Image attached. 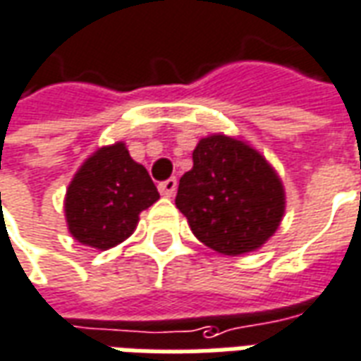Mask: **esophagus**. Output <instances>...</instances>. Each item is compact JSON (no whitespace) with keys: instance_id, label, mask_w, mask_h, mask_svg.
<instances>
[{"instance_id":"obj_1","label":"esophagus","mask_w":361,"mask_h":361,"mask_svg":"<svg viewBox=\"0 0 361 361\" xmlns=\"http://www.w3.org/2000/svg\"><path fill=\"white\" fill-rule=\"evenodd\" d=\"M159 192L163 194V196H167V198H171V196H175L176 192V178H167V180H163V183H159Z\"/></svg>"}]
</instances>
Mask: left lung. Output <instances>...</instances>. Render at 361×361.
<instances>
[{"mask_svg": "<svg viewBox=\"0 0 361 361\" xmlns=\"http://www.w3.org/2000/svg\"><path fill=\"white\" fill-rule=\"evenodd\" d=\"M175 204L206 247L237 257L257 250L276 233L286 209L280 176L257 149L214 134L192 152Z\"/></svg>", "mask_w": 361, "mask_h": 361, "instance_id": "8db88e82", "label": "left lung"}]
</instances>
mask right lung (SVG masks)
Listing matches in <instances>:
<instances>
[{
  "label": "right lung",
  "instance_id": "1",
  "mask_svg": "<svg viewBox=\"0 0 361 361\" xmlns=\"http://www.w3.org/2000/svg\"><path fill=\"white\" fill-rule=\"evenodd\" d=\"M157 200L149 173L116 142L97 149L79 167L63 208L75 241L106 250L134 233L140 214Z\"/></svg>",
  "mask_w": 361,
  "mask_h": 361
}]
</instances>
